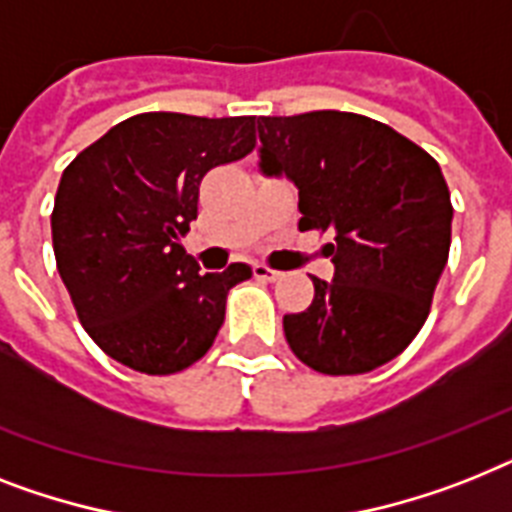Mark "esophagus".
Wrapping results in <instances>:
<instances>
[{"mask_svg":"<svg viewBox=\"0 0 512 512\" xmlns=\"http://www.w3.org/2000/svg\"><path fill=\"white\" fill-rule=\"evenodd\" d=\"M252 273H255V278H260V281H276V278H281V273L273 268H268V265L257 263L255 268H252Z\"/></svg>","mask_w":512,"mask_h":512,"instance_id":"esophagus-1","label":"esophagus"}]
</instances>
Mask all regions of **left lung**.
I'll use <instances>...</instances> for the list:
<instances>
[{
	"label": "left lung",
	"mask_w": 512,
	"mask_h": 512,
	"mask_svg": "<svg viewBox=\"0 0 512 512\" xmlns=\"http://www.w3.org/2000/svg\"><path fill=\"white\" fill-rule=\"evenodd\" d=\"M260 170L299 189V231L334 236V281L284 315L294 355L326 376L389 363L429 318L452 236L439 162L386 123L339 110L257 118Z\"/></svg>",
	"instance_id": "8db88e82"
}]
</instances>
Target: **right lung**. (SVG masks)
Segmentation results:
<instances>
[{"label": "right lung", "instance_id": "right-lung-1", "mask_svg": "<svg viewBox=\"0 0 512 512\" xmlns=\"http://www.w3.org/2000/svg\"><path fill=\"white\" fill-rule=\"evenodd\" d=\"M255 144L252 115L141 112L65 168L52 210L54 260L78 321L112 360L168 376L213 347L228 292L252 268L199 276L181 239L197 220L202 178Z\"/></svg>", "mask_w": 512, "mask_h": 512}]
</instances>
